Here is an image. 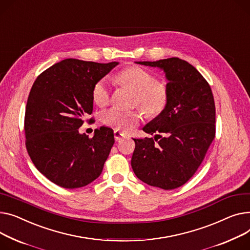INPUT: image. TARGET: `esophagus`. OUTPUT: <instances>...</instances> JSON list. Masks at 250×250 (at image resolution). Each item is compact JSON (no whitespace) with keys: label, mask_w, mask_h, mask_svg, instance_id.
<instances>
[{"label":"esophagus","mask_w":250,"mask_h":250,"mask_svg":"<svg viewBox=\"0 0 250 250\" xmlns=\"http://www.w3.org/2000/svg\"><path fill=\"white\" fill-rule=\"evenodd\" d=\"M113 135H114V139H115L116 142H120V141H122L124 138H125V135H124L122 131H120V130H118V129H115V130L113 131Z\"/></svg>","instance_id":"obj_1"}]
</instances>
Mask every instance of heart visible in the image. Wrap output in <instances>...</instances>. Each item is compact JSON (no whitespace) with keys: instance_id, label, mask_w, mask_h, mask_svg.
I'll list each match as a JSON object with an SVG mask.
<instances>
[{"instance_id":"1","label":"heart","mask_w":250,"mask_h":250,"mask_svg":"<svg viewBox=\"0 0 250 250\" xmlns=\"http://www.w3.org/2000/svg\"><path fill=\"white\" fill-rule=\"evenodd\" d=\"M116 84L135 92L132 105L140 106L148 118H157L164 112L169 103V88L166 82L140 66H128L114 76ZM92 99L99 106L110 101V92L104 79L98 80L92 88ZM144 114L139 108L122 110L115 107L105 109L101 114L102 122L118 130L129 131L143 121Z\"/></svg>"}]
</instances>
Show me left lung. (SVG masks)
Here are the masks:
<instances>
[{
  "mask_svg": "<svg viewBox=\"0 0 250 250\" xmlns=\"http://www.w3.org/2000/svg\"><path fill=\"white\" fill-rule=\"evenodd\" d=\"M138 63L164 69L169 103L143 128L155 138L134 139L131 168L146 184L173 190L194 176L215 138L214 97L207 80L185 60Z\"/></svg>",
  "mask_w": 250,
  "mask_h": 250,
  "instance_id": "obj_1",
  "label": "left lung"
}]
</instances>
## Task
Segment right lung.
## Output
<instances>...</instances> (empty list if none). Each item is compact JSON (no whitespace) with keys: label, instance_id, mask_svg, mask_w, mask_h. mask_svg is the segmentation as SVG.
Here are the masks:
<instances>
[{"label":"right lung","instance_id":"add662e5","mask_svg":"<svg viewBox=\"0 0 250 250\" xmlns=\"http://www.w3.org/2000/svg\"><path fill=\"white\" fill-rule=\"evenodd\" d=\"M118 64L64 59L33 83L24 120L26 148L38 171L62 188L84 187L103 172L114 144L112 129L102 126L88 138L78 128L92 113L93 85Z\"/></svg>","mask_w":250,"mask_h":250}]
</instances>
